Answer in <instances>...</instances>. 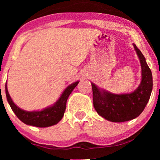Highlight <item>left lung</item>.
<instances>
[{
	"label": "left lung",
	"mask_w": 160,
	"mask_h": 160,
	"mask_svg": "<svg viewBox=\"0 0 160 160\" xmlns=\"http://www.w3.org/2000/svg\"><path fill=\"white\" fill-rule=\"evenodd\" d=\"M141 67V82L130 93L114 94L91 82L93 105L98 114L112 122H123L138 117L149 100L153 87L152 73L141 52L133 43Z\"/></svg>",
	"instance_id": "left-lung-1"
}]
</instances>
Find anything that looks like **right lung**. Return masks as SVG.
Masks as SVG:
<instances>
[{"label": "right lung", "instance_id": "obj_1", "mask_svg": "<svg viewBox=\"0 0 160 160\" xmlns=\"http://www.w3.org/2000/svg\"><path fill=\"white\" fill-rule=\"evenodd\" d=\"M78 82L79 81H77L68 86L61 94L59 99L53 105L40 111H28L19 108L11 98L7 89V84H6L5 87L6 95L12 111L23 123L28 125L38 127V128H47L58 124L62 119L66 108L68 98L74 88L77 86Z\"/></svg>", "mask_w": 160, "mask_h": 160}]
</instances>
